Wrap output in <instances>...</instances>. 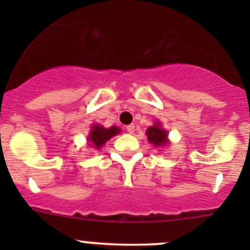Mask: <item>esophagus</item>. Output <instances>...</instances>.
<instances>
[{
	"label": "esophagus",
	"mask_w": 250,
	"mask_h": 250,
	"mask_svg": "<svg viewBox=\"0 0 250 250\" xmlns=\"http://www.w3.org/2000/svg\"><path fill=\"white\" fill-rule=\"evenodd\" d=\"M134 130H135V125H127V132L128 133H130V134H132V133H134Z\"/></svg>",
	"instance_id": "obj_1"
}]
</instances>
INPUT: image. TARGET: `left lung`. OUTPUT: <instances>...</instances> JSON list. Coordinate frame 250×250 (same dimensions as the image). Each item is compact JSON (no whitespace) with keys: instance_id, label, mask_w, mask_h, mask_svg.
<instances>
[{"instance_id":"obj_1","label":"left lung","mask_w":250,"mask_h":250,"mask_svg":"<svg viewBox=\"0 0 250 250\" xmlns=\"http://www.w3.org/2000/svg\"><path fill=\"white\" fill-rule=\"evenodd\" d=\"M146 137L148 143L152 144L155 147H163L168 144V132L161 127L160 122H156L155 125L148 127L146 130Z\"/></svg>"}]
</instances>
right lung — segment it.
Here are the masks:
<instances>
[{
    "instance_id": "add662e5",
    "label": "right lung",
    "mask_w": 250,
    "mask_h": 250,
    "mask_svg": "<svg viewBox=\"0 0 250 250\" xmlns=\"http://www.w3.org/2000/svg\"><path fill=\"white\" fill-rule=\"evenodd\" d=\"M120 132V128L113 127V125L110 128H104L103 125H93L89 135H88V141H89L93 147L99 150L107 140L115 137V135H117Z\"/></svg>"
}]
</instances>
